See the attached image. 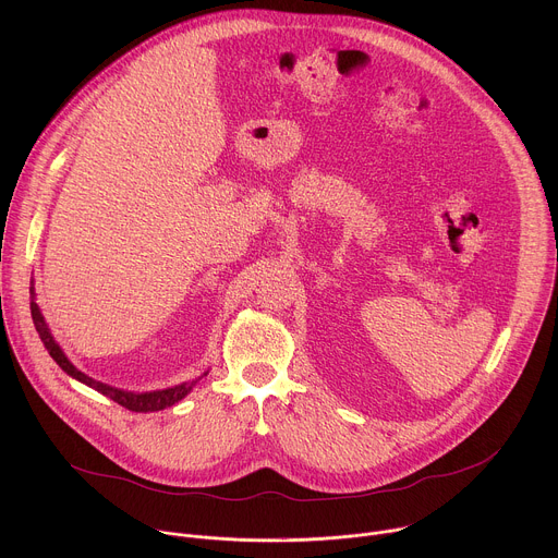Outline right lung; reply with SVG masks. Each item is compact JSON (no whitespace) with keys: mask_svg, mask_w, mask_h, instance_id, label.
Returning <instances> with one entry per match:
<instances>
[{"mask_svg":"<svg viewBox=\"0 0 558 558\" xmlns=\"http://www.w3.org/2000/svg\"><path fill=\"white\" fill-rule=\"evenodd\" d=\"M31 293H33V287H31ZM31 313H33V323H35V329H37V333H39L44 347L48 349L50 357H52L68 375H72L74 379L84 381V384H88L90 388L104 392L106 397H110L112 402L121 404L123 409H128V411H132V413H154V411H163V409H168V407H174L177 402L183 400V397H185V395L196 386V381H198V379H194V381L179 384V386H174V388L154 390V392H128V390H119V388H112V386H108V384H101V381L88 377L86 373H82L78 368H74V366L68 362V357L63 355V351L59 349V344L52 340V336H50V331H48V327H46L44 315H41V311H39V306H37L35 300H31Z\"/></svg>","mask_w":558,"mask_h":558,"instance_id":"obj_1","label":"right lung"}]
</instances>
